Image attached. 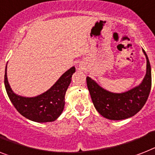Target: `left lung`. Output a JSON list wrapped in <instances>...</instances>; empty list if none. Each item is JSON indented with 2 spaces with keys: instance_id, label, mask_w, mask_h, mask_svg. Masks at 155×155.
Instances as JSON below:
<instances>
[{
  "instance_id": "obj_1",
  "label": "left lung",
  "mask_w": 155,
  "mask_h": 155,
  "mask_svg": "<svg viewBox=\"0 0 155 155\" xmlns=\"http://www.w3.org/2000/svg\"><path fill=\"white\" fill-rule=\"evenodd\" d=\"M147 71L139 85L125 92L114 93L102 87L91 78L87 77V84L93 104L102 116L110 120H122L134 116L143 107L151 88V68L145 51Z\"/></svg>"
}]
</instances>
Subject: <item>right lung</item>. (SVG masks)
Here are the masks:
<instances>
[{"mask_svg":"<svg viewBox=\"0 0 155 155\" xmlns=\"http://www.w3.org/2000/svg\"><path fill=\"white\" fill-rule=\"evenodd\" d=\"M75 71V67H71L45 92L34 97H25L16 94L11 88L7 77L6 65L5 86L10 101L21 115L36 123L53 122L64 110L66 91L71 84V76Z\"/></svg>","mask_w":155,"mask_h":155,"instance_id":"right-lung-1","label":"right lung"}]
</instances>
